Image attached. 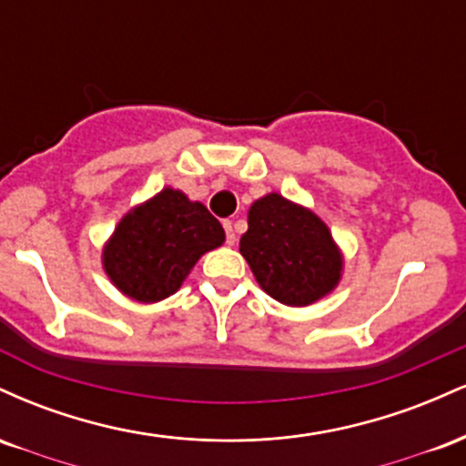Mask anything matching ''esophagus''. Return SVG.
<instances>
[{"label":"esophagus","instance_id":"obj_1","mask_svg":"<svg viewBox=\"0 0 466 466\" xmlns=\"http://www.w3.org/2000/svg\"><path fill=\"white\" fill-rule=\"evenodd\" d=\"M223 228H226V237H228V245L237 243V234L232 229V221H223Z\"/></svg>","mask_w":466,"mask_h":466}]
</instances>
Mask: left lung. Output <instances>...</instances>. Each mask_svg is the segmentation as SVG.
<instances>
[{
  "mask_svg": "<svg viewBox=\"0 0 466 466\" xmlns=\"http://www.w3.org/2000/svg\"><path fill=\"white\" fill-rule=\"evenodd\" d=\"M240 254L260 289L287 307H309L333 293L344 254L311 208L267 192L248 210Z\"/></svg>",
  "mask_w": 466,
  "mask_h": 466,
  "instance_id": "left-lung-1",
  "label": "left lung"
}]
</instances>
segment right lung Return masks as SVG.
<instances>
[{
	"label": "right lung",
	"instance_id": "1",
	"mask_svg": "<svg viewBox=\"0 0 466 466\" xmlns=\"http://www.w3.org/2000/svg\"><path fill=\"white\" fill-rule=\"evenodd\" d=\"M223 243L208 208L166 186L117 221L103 245V269L122 296L153 304L179 291L197 260Z\"/></svg>",
	"mask_w": 466,
	"mask_h": 466
}]
</instances>
